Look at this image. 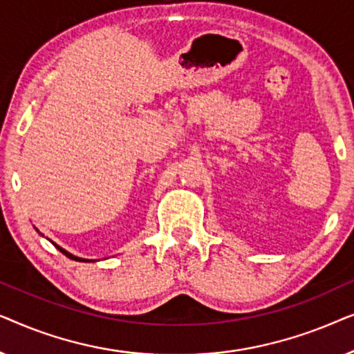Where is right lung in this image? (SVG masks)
<instances>
[{"label":"right lung","mask_w":354,"mask_h":354,"mask_svg":"<svg viewBox=\"0 0 354 354\" xmlns=\"http://www.w3.org/2000/svg\"><path fill=\"white\" fill-rule=\"evenodd\" d=\"M51 243H53V245H55V246H56V248H57V250H59L62 254H66V256H67V258H69V259H74V261H80V263H88V259H84V258H79V256H74V254H71V253H69V251H66L64 248H61V246H59V245H56V243H55V241H51Z\"/></svg>","instance_id":"obj_1"}]
</instances>
